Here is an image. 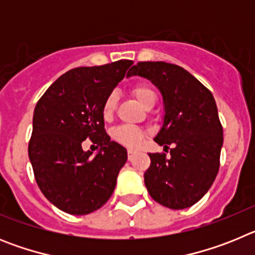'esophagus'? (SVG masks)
<instances>
[{
    "instance_id": "34e87169",
    "label": "esophagus",
    "mask_w": 255,
    "mask_h": 255,
    "mask_svg": "<svg viewBox=\"0 0 255 255\" xmlns=\"http://www.w3.org/2000/svg\"><path fill=\"white\" fill-rule=\"evenodd\" d=\"M134 154H135V152L134 150H128V159H129V161H131L132 159V157H134Z\"/></svg>"
}]
</instances>
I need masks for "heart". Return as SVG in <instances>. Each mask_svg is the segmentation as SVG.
<instances>
[{
	"label": "heart",
	"mask_w": 255,
	"mask_h": 255,
	"mask_svg": "<svg viewBox=\"0 0 255 255\" xmlns=\"http://www.w3.org/2000/svg\"><path fill=\"white\" fill-rule=\"evenodd\" d=\"M131 94L136 98L141 106L147 108L150 103L155 102V93L145 84H138L131 88ZM117 107V96L115 93L108 94L106 97L105 102L102 105V116L105 120H110L114 116ZM115 140L120 143L121 145H125L128 148H136L139 144L143 141V139L147 136V131L136 126L121 125L114 130L112 132Z\"/></svg>",
	"instance_id": "b5f03b06"
}]
</instances>
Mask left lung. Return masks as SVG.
Here are the masks:
<instances>
[{"label":"left lung","instance_id":"left-lung-1","mask_svg":"<svg viewBox=\"0 0 255 255\" xmlns=\"http://www.w3.org/2000/svg\"><path fill=\"white\" fill-rule=\"evenodd\" d=\"M131 75L149 79L161 91L164 120L154 141L166 152L173 145L168 156L149 153L150 166L144 173L148 193L167 208L191 207L209 190L220 168L224 130L215 98L177 65L141 61L130 69Z\"/></svg>","mask_w":255,"mask_h":255}]
</instances>
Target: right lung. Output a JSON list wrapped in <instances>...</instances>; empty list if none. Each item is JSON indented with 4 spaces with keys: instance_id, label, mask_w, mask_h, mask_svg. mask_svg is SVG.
Listing matches in <instances>:
<instances>
[{
    "instance_id": "obj_1",
    "label": "right lung",
    "mask_w": 255,
    "mask_h": 255,
    "mask_svg": "<svg viewBox=\"0 0 255 255\" xmlns=\"http://www.w3.org/2000/svg\"><path fill=\"white\" fill-rule=\"evenodd\" d=\"M131 65L120 60L69 70L35 106L29 159L40 191L61 211L88 215L114 193L128 152L106 132L102 105ZM85 138L101 147L94 159L82 150Z\"/></svg>"
}]
</instances>
